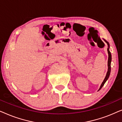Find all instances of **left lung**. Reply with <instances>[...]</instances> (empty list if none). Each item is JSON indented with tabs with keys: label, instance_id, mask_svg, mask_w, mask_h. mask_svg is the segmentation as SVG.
<instances>
[{
	"label": "left lung",
	"instance_id": "left-lung-1",
	"mask_svg": "<svg viewBox=\"0 0 122 122\" xmlns=\"http://www.w3.org/2000/svg\"><path fill=\"white\" fill-rule=\"evenodd\" d=\"M103 40L106 41V43L108 45V49H107V51H108V71H107V74H106V77H105L104 81L102 83L101 86H100L99 90H98V91H99V90L101 89V88L103 87V86H104V84H105V83L106 82V81H107L108 78L109 77V76H110V74H111V61H112V55H111V53L109 51V48H110V46H109V43L107 41H106L104 39H103Z\"/></svg>",
	"mask_w": 122,
	"mask_h": 122
}]
</instances>
